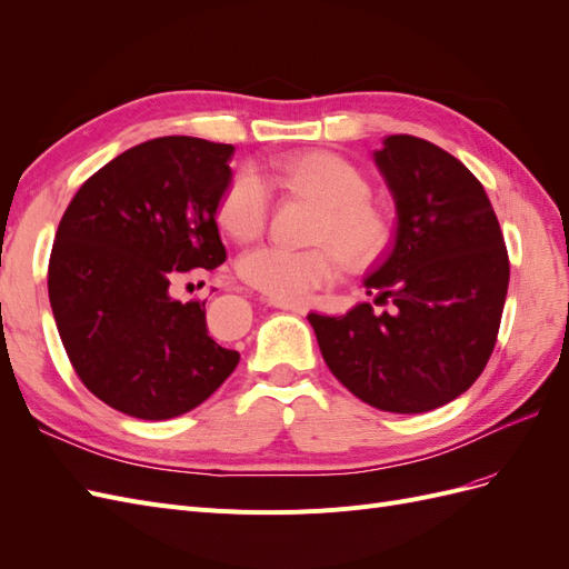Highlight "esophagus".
I'll return each instance as SVG.
<instances>
[{
  "label": "esophagus",
  "instance_id": "esophagus-1",
  "mask_svg": "<svg viewBox=\"0 0 569 569\" xmlns=\"http://www.w3.org/2000/svg\"><path fill=\"white\" fill-rule=\"evenodd\" d=\"M270 306H278V308H282V311H291V313H297V316H306L308 313V306H303V303H289V301L270 299Z\"/></svg>",
  "mask_w": 569,
  "mask_h": 569
}]
</instances>
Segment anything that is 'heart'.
I'll list each match as a JSON object with an SVG mask.
<instances>
[{"mask_svg":"<svg viewBox=\"0 0 569 569\" xmlns=\"http://www.w3.org/2000/svg\"><path fill=\"white\" fill-rule=\"evenodd\" d=\"M274 180L289 192L320 203L311 249L263 244L247 251L237 272L247 284L270 299L299 303L316 289L339 280L341 266L363 268L382 258L391 244V218L372 203L370 182L347 159L330 151H313L274 168ZM270 213V189L251 168L230 178L218 199V222L237 242L263 232Z\"/></svg>","mask_w":569,"mask_h":569,"instance_id":"obj_1","label":"heart"}]
</instances>
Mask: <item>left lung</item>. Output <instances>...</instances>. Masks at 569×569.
Masks as SVG:
<instances>
[{
	"label": "left lung",
	"instance_id": "obj_1",
	"mask_svg": "<svg viewBox=\"0 0 569 569\" xmlns=\"http://www.w3.org/2000/svg\"><path fill=\"white\" fill-rule=\"evenodd\" d=\"M396 203L391 247L368 272L377 306L308 316L327 368L360 401L427 412L468 391L496 347L510 261L481 182L449 151L389 134L375 151Z\"/></svg>",
	"mask_w": 569,
	"mask_h": 569
}]
</instances>
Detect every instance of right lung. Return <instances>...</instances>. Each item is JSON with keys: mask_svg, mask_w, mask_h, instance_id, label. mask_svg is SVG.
<instances>
[{"mask_svg": "<svg viewBox=\"0 0 569 569\" xmlns=\"http://www.w3.org/2000/svg\"><path fill=\"white\" fill-rule=\"evenodd\" d=\"M232 144L157 137L84 180L49 256V303L80 382L140 420L197 408L239 353L206 327V301L173 299L189 272L228 253L216 226Z\"/></svg>", "mask_w": 569, "mask_h": 569, "instance_id": "add662e5", "label": "right lung"}]
</instances>
